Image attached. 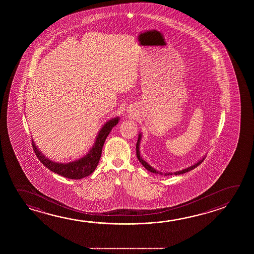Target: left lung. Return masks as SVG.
<instances>
[{"label":"left lung","instance_id":"left-lung-1","mask_svg":"<svg viewBox=\"0 0 254 254\" xmlns=\"http://www.w3.org/2000/svg\"><path fill=\"white\" fill-rule=\"evenodd\" d=\"M141 133L139 134V136H138L137 143H136V156H137L138 160L140 161L141 165L143 166V167H145L146 169L148 171H150L151 173H154V174H159V175H164L167 176V175H182V174H184V173H187V172H190V171H191L192 169H194L195 167H198V165H200L201 163L203 162V160H204V158L203 159H201L199 160L198 162L195 163V165H193L191 167H189L186 168V169H183V170L177 171V172H175V173H164L163 174L162 172H159V171H157L156 169H154L153 167H150V165L148 164V163L144 161L142 158H141V155H140V150H139V145H140V141H141Z\"/></svg>","mask_w":254,"mask_h":254}]
</instances>
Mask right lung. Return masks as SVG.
<instances>
[{"instance_id": "1", "label": "right lung", "mask_w": 254, "mask_h": 254, "mask_svg": "<svg viewBox=\"0 0 254 254\" xmlns=\"http://www.w3.org/2000/svg\"><path fill=\"white\" fill-rule=\"evenodd\" d=\"M119 121H120L119 118H114L113 120L106 122L97 134L96 141L92 147L91 150H89L88 153L86 156H84L83 158H79L76 161L67 163V164L53 162L45 158L43 154L41 153V151L38 150L37 147L35 146V143L33 141L34 153L36 154L38 159L43 164V166H45L50 171L69 179H81L87 175H91L96 169L100 160L104 141L108 136L110 132L112 131L113 127L118 124Z\"/></svg>"}]
</instances>
